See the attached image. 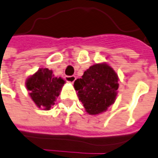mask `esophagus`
<instances>
[{
	"label": "esophagus",
	"mask_w": 158,
	"mask_h": 158,
	"mask_svg": "<svg viewBox=\"0 0 158 158\" xmlns=\"http://www.w3.org/2000/svg\"><path fill=\"white\" fill-rule=\"evenodd\" d=\"M65 79H66V81L67 82H70V83H73V82L76 81V77L75 76H66L65 77Z\"/></svg>",
	"instance_id": "34e87169"
}]
</instances>
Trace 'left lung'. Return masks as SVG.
Here are the masks:
<instances>
[{
	"label": "left lung",
	"mask_w": 158,
	"mask_h": 158,
	"mask_svg": "<svg viewBox=\"0 0 158 158\" xmlns=\"http://www.w3.org/2000/svg\"><path fill=\"white\" fill-rule=\"evenodd\" d=\"M118 81V75L108 64H95L83 73L82 78L76 79L74 87L86 112L97 115L114 103Z\"/></svg>",
	"instance_id": "1"
}]
</instances>
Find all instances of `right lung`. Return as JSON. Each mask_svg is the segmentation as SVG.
Here are the masks:
<instances>
[{
  "label": "right lung",
  "instance_id": "obj_1",
  "mask_svg": "<svg viewBox=\"0 0 158 158\" xmlns=\"http://www.w3.org/2000/svg\"><path fill=\"white\" fill-rule=\"evenodd\" d=\"M65 83L62 78L55 77L52 70L40 69L26 81L29 95L36 106L44 110H50Z\"/></svg>",
  "mask_w": 158,
  "mask_h": 158
}]
</instances>
